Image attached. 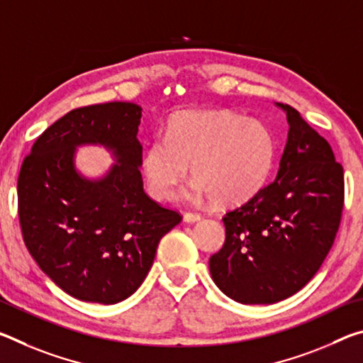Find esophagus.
Masks as SVG:
<instances>
[{"label":"esophagus","mask_w":363,"mask_h":363,"mask_svg":"<svg viewBox=\"0 0 363 363\" xmlns=\"http://www.w3.org/2000/svg\"><path fill=\"white\" fill-rule=\"evenodd\" d=\"M200 219H201V214H199V213L184 214V220H186V223H196V220H200Z\"/></svg>","instance_id":"esophagus-1"}]
</instances>
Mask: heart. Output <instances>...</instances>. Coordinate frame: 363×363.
I'll list each match as a JSON object with an SVG mask.
<instances>
[{
  "label": "heart",
  "mask_w": 363,
  "mask_h": 363,
  "mask_svg": "<svg viewBox=\"0 0 363 363\" xmlns=\"http://www.w3.org/2000/svg\"><path fill=\"white\" fill-rule=\"evenodd\" d=\"M267 126L229 110L182 112L173 116L167 139L147 145L143 173L158 200L174 199L192 173L194 195L218 206H237L266 186L275 160Z\"/></svg>",
  "instance_id": "1"
}]
</instances>
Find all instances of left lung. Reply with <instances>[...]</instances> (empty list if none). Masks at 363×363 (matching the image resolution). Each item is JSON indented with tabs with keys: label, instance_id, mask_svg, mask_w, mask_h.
<instances>
[{
	"label": "left lung",
	"instance_id": "8db88e82",
	"mask_svg": "<svg viewBox=\"0 0 363 363\" xmlns=\"http://www.w3.org/2000/svg\"><path fill=\"white\" fill-rule=\"evenodd\" d=\"M275 179L223 218L225 242L210 272L242 304H274L298 293L320 269L341 224L344 169L328 140L290 106Z\"/></svg>",
	"mask_w": 363,
	"mask_h": 363
}]
</instances>
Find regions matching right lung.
I'll list each match as a JSON object with an SVG mask.
<instances>
[{"instance_id": "add662e5", "label": "right lung", "mask_w": 363, "mask_h": 363, "mask_svg": "<svg viewBox=\"0 0 363 363\" xmlns=\"http://www.w3.org/2000/svg\"><path fill=\"white\" fill-rule=\"evenodd\" d=\"M140 107L130 102L72 110L36 138L17 179L26 247L40 269L70 296L115 304L138 290L179 211L143 189ZM110 146L119 163L101 182L79 178L72 152L82 143Z\"/></svg>"}]
</instances>
